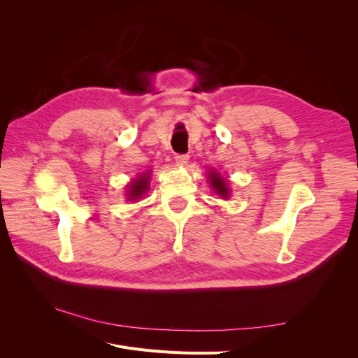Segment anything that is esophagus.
I'll use <instances>...</instances> for the list:
<instances>
[{"mask_svg": "<svg viewBox=\"0 0 358 358\" xmlns=\"http://www.w3.org/2000/svg\"><path fill=\"white\" fill-rule=\"evenodd\" d=\"M175 159H176V162H178L179 166H185L187 162H188V159H189V155H187V154H176Z\"/></svg>", "mask_w": 358, "mask_h": 358, "instance_id": "esophagus-1", "label": "esophagus"}]
</instances>
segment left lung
<instances>
[{
    "mask_svg": "<svg viewBox=\"0 0 358 358\" xmlns=\"http://www.w3.org/2000/svg\"><path fill=\"white\" fill-rule=\"evenodd\" d=\"M209 178H210L209 180H210V183H212V187H213L215 192H218L220 196H222L224 199L229 197V188H227L225 180H224L221 176L216 175L215 171H210V176H209Z\"/></svg>",
    "mask_w": 358,
    "mask_h": 358,
    "instance_id": "1",
    "label": "left lung"
}]
</instances>
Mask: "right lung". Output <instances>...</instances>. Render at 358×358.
Masks as SVG:
<instances>
[{
    "label": "right lung",
    "mask_w": 358,
    "mask_h": 358,
    "mask_svg": "<svg viewBox=\"0 0 358 358\" xmlns=\"http://www.w3.org/2000/svg\"><path fill=\"white\" fill-rule=\"evenodd\" d=\"M149 175V173H148ZM148 185H149V176H145V175H142L140 178H137V179H134V182L131 183V185H129L128 188V200H136V199H138L140 196H142V194H145L146 192V189H148Z\"/></svg>",
    "instance_id": "obj_1"
}]
</instances>
